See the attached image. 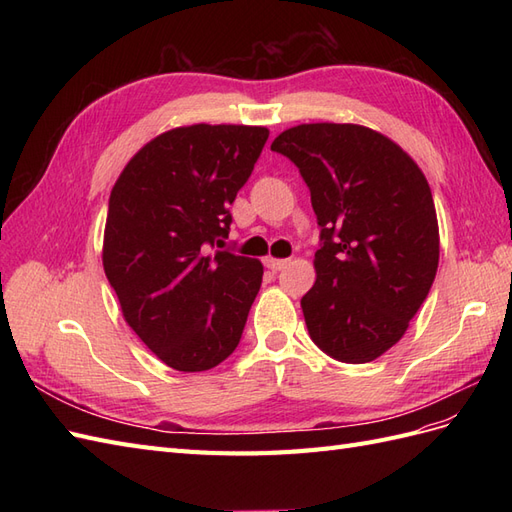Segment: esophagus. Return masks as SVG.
Returning a JSON list of instances; mask_svg holds the SVG:
<instances>
[{
	"mask_svg": "<svg viewBox=\"0 0 512 512\" xmlns=\"http://www.w3.org/2000/svg\"><path fill=\"white\" fill-rule=\"evenodd\" d=\"M286 265H288V260H282V258H267L265 260V267L271 271H282Z\"/></svg>",
	"mask_w": 512,
	"mask_h": 512,
	"instance_id": "obj_1",
	"label": "esophagus"
}]
</instances>
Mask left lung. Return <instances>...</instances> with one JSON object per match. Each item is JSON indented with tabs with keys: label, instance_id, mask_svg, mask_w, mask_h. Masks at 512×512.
<instances>
[{
	"label": "left lung",
	"instance_id": "8db88e82",
	"mask_svg": "<svg viewBox=\"0 0 512 512\" xmlns=\"http://www.w3.org/2000/svg\"><path fill=\"white\" fill-rule=\"evenodd\" d=\"M271 151L299 168L320 226L316 284L301 299L309 337L342 363L378 359L436 280L440 237L425 175L391 138L354 123H303Z\"/></svg>",
	"mask_w": 512,
	"mask_h": 512
}]
</instances>
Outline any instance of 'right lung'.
I'll use <instances>...</instances> for the list:
<instances>
[{
  "label": "right lung",
  "mask_w": 512,
  "mask_h": 512,
  "mask_svg": "<svg viewBox=\"0 0 512 512\" xmlns=\"http://www.w3.org/2000/svg\"><path fill=\"white\" fill-rule=\"evenodd\" d=\"M267 138V128L207 123L164 132L108 198V284L132 331L177 371L220 365L241 342L262 265L209 247L228 239L230 205Z\"/></svg>",
  "instance_id": "1"
}]
</instances>
